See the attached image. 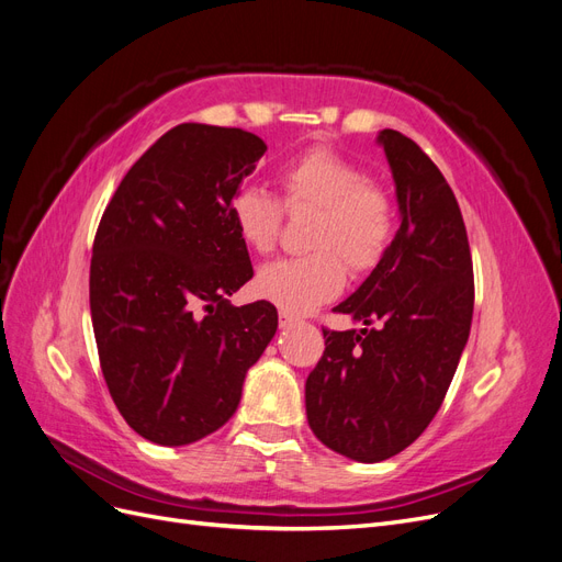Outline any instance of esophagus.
I'll return each instance as SVG.
<instances>
[{
  "instance_id": "34e87169",
  "label": "esophagus",
  "mask_w": 562,
  "mask_h": 562,
  "mask_svg": "<svg viewBox=\"0 0 562 562\" xmlns=\"http://www.w3.org/2000/svg\"><path fill=\"white\" fill-rule=\"evenodd\" d=\"M295 323H297V318L293 314L281 312V316H279V326L281 328H291V326H295Z\"/></svg>"
}]
</instances>
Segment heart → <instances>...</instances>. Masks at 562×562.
<instances>
[{
	"label": "heart",
	"instance_id": "b5f03b06",
	"mask_svg": "<svg viewBox=\"0 0 562 562\" xmlns=\"http://www.w3.org/2000/svg\"><path fill=\"white\" fill-rule=\"evenodd\" d=\"M288 211H314L307 246L300 258L269 262L255 288L285 314H307L342 293L347 267L366 274L384 258L396 232V201L386 187L368 178L366 166L333 149L316 147L281 173ZM241 241L258 252L274 250L283 206L258 184H244L229 203Z\"/></svg>",
	"mask_w": 562,
	"mask_h": 562
}]
</instances>
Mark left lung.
<instances>
[{"mask_svg": "<svg viewBox=\"0 0 562 562\" xmlns=\"http://www.w3.org/2000/svg\"><path fill=\"white\" fill-rule=\"evenodd\" d=\"M401 227L384 258L335 312L361 330H323L304 384L314 436L353 462L405 450L443 403L473 316V265L459 203L438 166L403 133H378ZM376 328L372 329L371 326Z\"/></svg>", "mask_w": 562, "mask_h": 562, "instance_id": "obj_1", "label": "left lung"}]
</instances>
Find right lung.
Here are the masks:
<instances>
[{
    "label": "right lung",
    "instance_id": "1",
    "mask_svg": "<svg viewBox=\"0 0 562 562\" xmlns=\"http://www.w3.org/2000/svg\"><path fill=\"white\" fill-rule=\"evenodd\" d=\"M265 151L241 128L180 124L131 166L100 220L89 281L100 368L128 427L157 446L223 427L277 333L274 304L227 300L252 279L229 203Z\"/></svg>",
    "mask_w": 562,
    "mask_h": 562
}]
</instances>
